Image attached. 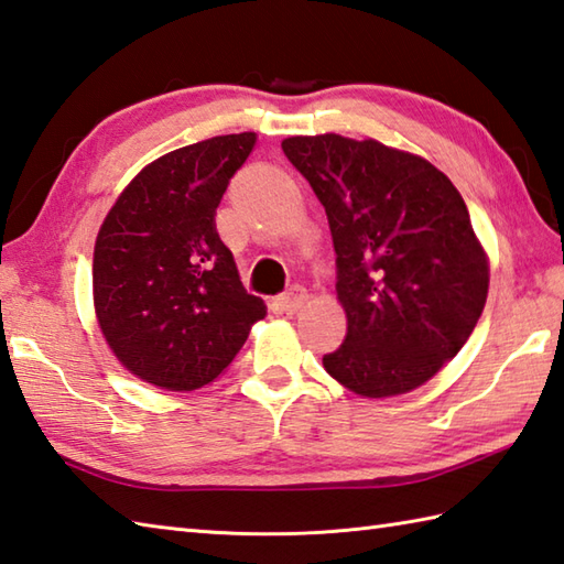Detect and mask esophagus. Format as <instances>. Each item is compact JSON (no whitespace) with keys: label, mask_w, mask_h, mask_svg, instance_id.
I'll return each instance as SVG.
<instances>
[{"label":"esophagus","mask_w":564,"mask_h":564,"mask_svg":"<svg viewBox=\"0 0 564 564\" xmlns=\"http://www.w3.org/2000/svg\"><path fill=\"white\" fill-rule=\"evenodd\" d=\"M304 302H306V290H304V286H299V284L290 286V290L278 296V306H280V312H284V314H296L299 308L304 306Z\"/></svg>","instance_id":"obj_1"}]
</instances>
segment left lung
<instances>
[{
	"label": "left lung",
	"instance_id": "8db88e82",
	"mask_svg": "<svg viewBox=\"0 0 564 564\" xmlns=\"http://www.w3.org/2000/svg\"><path fill=\"white\" fill-rule=\"evenodd\" d=\"M324 204L346 340L326 372L360 397L411 392L453 360L487 302L489 265L467 206L429 160L336 133L284 138Z\"/></svg>",
	"mask_w": 564,
	"mask_h": 564
}]
</instances>
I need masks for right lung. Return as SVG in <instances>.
<instances>
[{
    "mask_svg": "<svg viewBox=\"0 0 564 564\" xmlns=\"http://www.w3.org/2000/svg\"><path fill=\"white\" fill-rule=\"evenodd\" d=\"M252 145L256 133H231L158 158L99 228L91 284L101 333L123 367L170 392L214 382L268 316L216 231V206Z\"/></svg>",
    "mask_w": 564,
    "mask_h": 564,
    "instance_id": "1",
    "label": "right lung"
}]
</instances>
